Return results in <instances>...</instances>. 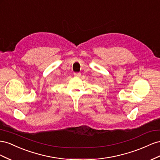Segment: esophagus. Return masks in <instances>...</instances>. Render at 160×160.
Wrapping results in <instances>:
<instances>
[{"mask_svg":"<svg viewBox=\"0 0 160 160\" xmlns=\"http://www.w3.org/2000/svg\"><path fill=\"white\" fill-rule=\"evenodd\" d=\"M74 75L75 77H78V78L80 77V73H74Z\"/></svg>","mask_w":160,"mask_h":160,"instance_id":"34e87169","label":"esophagus"}]
</instances>
